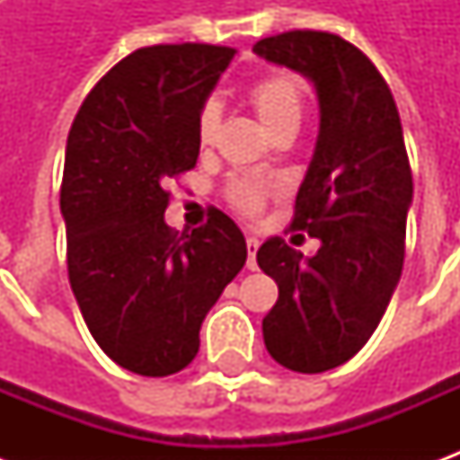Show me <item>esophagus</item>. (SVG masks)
I'll return each instance as SVG.
<instances>
[{
    "label": "esophagus",
    "mask_w": 460,
    "mask_h": 460,
    "mask_svg": "<svg viewBox=\"0 0 460 460\" xmlns=\"http://www.w3.org/2000/svg\"><path fill=\"white\" fill-rule=\"evenodd\" d=\"M256 251H259V239L249 236V239H246V253H249V261H246V266H249L251 270H256Z\"/></svg>",
    "instance_id": "1"
}]
</instances>
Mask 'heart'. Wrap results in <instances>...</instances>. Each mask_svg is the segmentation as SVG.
Wrapping results in <instances>:
<instances>
[{
    "label": "heart",
    "mask_w": 460,
    "mask_h": 460,
    "mask_svg": "<svg viewBox=\"0 0 460 460\" xmlns=\"http://www.w3.org/2000/svg\"><path fill=\"white\" fill-rule=\"evenodd\" d=\"M249 98L266 130H273L280 122H300L303 93H300V84L296 75L283 74V71L263 75L251 85ZM217 128H219V108L214 103H207L197 118V137H199L201 145H209L214 140ZM226 199L234 209H239L246 217H253V214H259L263 201H266V190L259 181L236 180L229 184Z\"/></svg>",
    "instance_id": "1"
}]
</instances>
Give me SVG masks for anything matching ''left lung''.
Masks as SVG:
<instances>
[{"mask_svg":"<svg viewBox=\"0 0 460 460\" xmlns=\"http://www.w3.org/2000/svg\"><path fill=\"white\" fill-rule=\"evenodd\" d=\"M253 54L303 74L318 93V145L290 229L323 246L303 259L273 236L256 253L279 283L263 318L266 349L293 372L318 375L365 347L392 300L404 266L411 167L392 91L357 46L328 31H286L261 39Z\"/></svg>","mask_w":460,"mask_h":460,"instance_id":"1","label":"left lung"}]
</instances>
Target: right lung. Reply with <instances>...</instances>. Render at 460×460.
Returning a JSON list of instances; mask_svg holds the SVG:
<instances>
[{
	"label": "right lung",
	"instance_id": "1",
	"mask_svg": "<svg viewBox=\"0 0 460 460\" xmlns=\"http://www.w3.org/2000/svg\"><path fill=\"white\" fill-rule=\"evenodd\" d=\"M234 54L211 44L137 49L95 84L68 132L61 214L71 290L101 349L135 375L190 365L207 313L246 263V239L224 211L191 234L164 224V181L197 164V118Z\"/></svg>",
	"mask_w": 460,
	"mask_h": 460
}]
</instances>
